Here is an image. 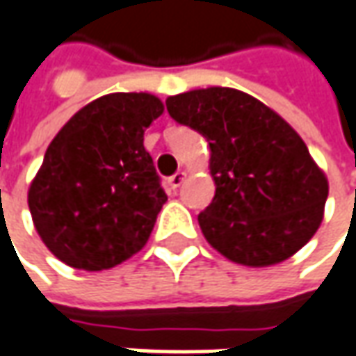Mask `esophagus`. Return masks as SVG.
<instances>
[{
	"instance_id": "34e87169",
	"label": "esophagus",
	"mask_w": 356,
	"mask_h": 356,
	"mask_svg": "<svg viewBox=\"0 0 356 356\" xmlns=\"http://www.w3.org/2000/svg\"><path fill=\"white\" fill-rule=\"evenodd\" d=\"M185 179H187V173H185V171H177L175 175H171V177L168 179V185L175 191V188H179L181 185H183V181H185Z\"/></svg>"
}]
</instances>
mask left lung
Here are the masks:
<instances>
[{
  "mask_svg": "<svg viewBox=\"0 0 356 356\" xmlns=\"http://www.w3.org/2000/svg\"><path fill=\"white\" fill-rule=\"evenodd\" d=\"M165 105L209 142L216 193L198 224L212 248L239 265L269 267L310 241L330 185L284 118L232 87L193 89Z\"/></svg>",
  "mask_w": 356,
  "mask_h": 356,
  "instance_id": "obj_1",
  "label": "left lung"
}]
</instances>
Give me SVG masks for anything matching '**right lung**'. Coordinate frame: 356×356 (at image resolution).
<instances>
[{"label":"right lung","mask_w":356,"mask_h":356,"mask_svg":"<svg viewBox=\"0 0 356 356\" xmlns=\"http://www.w3.org/2000/svg\"><path fill=\"white\" fill-rule=\"evenodd\" d=\"M161 113L152 93H108L79 108L50 142L29 187V210L54 257L103 270L146 245L168 200L144 147Z\"/></svg>","instance_id":"1"}]
</instances>
